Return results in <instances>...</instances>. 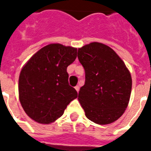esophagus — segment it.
<instances>
[{"mask_svg": "<svg viewBox=\"0 0 151 151\" xmlns=\"http://www.w3.org/2000/svg\"><path fill=\"white\" fill-rule=\"evenodd\" d=\"M74 88H75V90H76V91H78V92L79 91V89H80V87H79V86H76Z\"/></svg>", "mask_w": 151, "mask_h": 151, "instance_id": "34e87169", "label": "esophagus"}]
</instances>
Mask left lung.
<instances>
[{
    "mask_svg": "<svg viewBox=\"0 0 151 151\" xmlns=\"http://www.w3.org/2000/svg\"><path fill=\"white\" fill-rule=\"evenodd\" d=\"M86 81L78 100L86 116L94 123L108 124L120 118L129 104L132 78L120 57L104 43H91L78 48Z\"/></svg>",
    "mask_w": 151,
    "mask_h": 151,
    "instance_id": "1",
    "label": "left lung"
}]
</instances>
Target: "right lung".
I'll return each mask as SVG.
<instances>
[{"mask_svg": "<svg viewBox=\"0 0 151 151\" xmlns=\"http://www.w3.org/2000/svg\"><path fill=\"white\" fill-rule=\"evenodd\" d=\"M77 48L60 43L43 47L22 69L18 94L27 116L48 124L61 116L70 102L78 97L69 85L67 67L75 60Z\"/></svg>", "mask_w": 151, "mask_h": 151, "instance_id": "obj_1", "label": "right lung"}]
</instances>
